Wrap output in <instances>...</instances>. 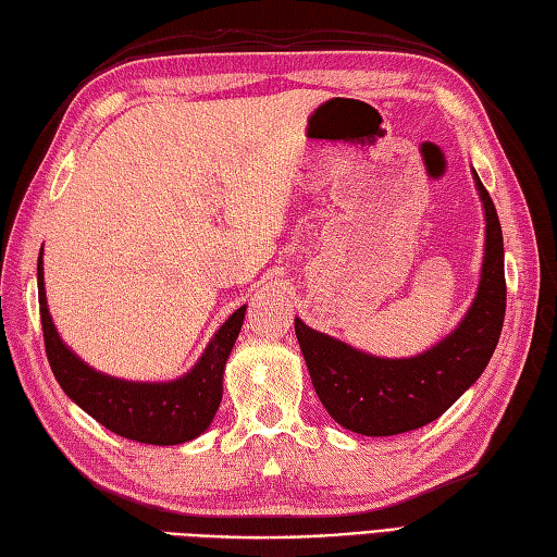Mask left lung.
Segmentation results:
<instances>
[{
  "label": "left lung",
  "instance_id": "8db88e82",
  "mask_svg": "<svg viewBox=\"0 0 557 557\" xmlns=\"http://www.w3.org/2000/svg\"><path fill=\"white\" fill-rule=\"evenodd\" d=\"M486 210V256L476 299L453 335L411 359H377L294 321L299 347L323 407L342 429L397 435L435 421L486 369L505 321L503 230L474 172Z\"/></svg>",
  "mask_w": 557,
  "mask_h": 557
}]
</instances>
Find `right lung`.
Returning <instances> with one entry per match:
<instances>
[{
  "label": "right lung",
  "mask_w": 557,
  "mask_h": 557,
  "mask_svg": "<svg viewBox=\"0 0 557 557\" xmlns=\"http://www.w3.org/2000/svg\"><path fill=\"white\" fill-rule=\"evenodd\" d=\"M38 301L47 361L57 383L104 429L146 445H180L203 433L222 399V373L244 323L236 309L210 339L203 357L174 383H128L92 371L62 339L47 311L42 253L38 258Z\"/></svg>",
  "instance_id": "1"
}]
</instances>
